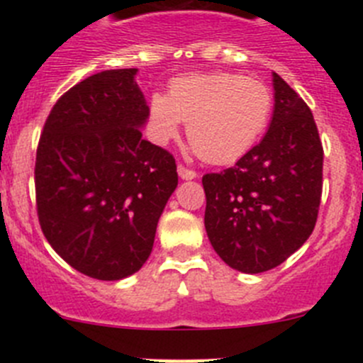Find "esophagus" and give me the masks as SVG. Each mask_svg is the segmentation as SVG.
Returning a JSON list of instances; mask_svg holds the SVG:
<instances>
[{
  "label": "esophagus",
  "instance_id": "34e87169",
  "mask_svg": "<svg viewBox=\"0 0 363 363\" xmlns=\"http://www.w3.org/2000/svg\"><path fill=\"white\" fill-rule=\"evenodd\" d=\"M177 172H179V177L186 179V181H191V179H196V175H199L195 170H191V168H186L184 164H179Z\"/></svg>",
  "mask_w": 363,
  "mask_h": 363
}]
</instances>
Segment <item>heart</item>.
<instances>
[{
  "label": "heart",
  "instance_id": "heart-1",
  "mask_svg": "<svg viewBox=\"0 0 363 363\" xmlns=\"http://www.w3.org/2000/svg\"><path fill=\"white\" fill-rule=\"evenodd\" d=\"M272 91L262 80L228 72L188 73L175 77L168 96L149 98L151 135L167 144L188 123V137L203 160L233 163L250 152L269 128Z\"/></svg>",
  "mask_w": 363,
  "mask_h": 363
}]
</instances>
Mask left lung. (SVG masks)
I'll use <instances>...</instances> for the list:
<instances>
[{
	"instance_id": "obj_1",
	"label": "left lung",
	"mask_w": 363,
	"mask_h": 363,
	"mask_svg": "<svg viewBox=\"0 0 363 363\" xmlns=\"http://www.w3.org/2000/svg\"><path fill=\"white\" fill-rule=\"evenodd\" d=\"M269 131L219 174H205V230L219 258L244 274L281 265L309 239L323 189V145L306 101L272 73Z\"/></svg>"
}]
</instances>
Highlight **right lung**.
<instances>
[{
  "instance_id": "obj_1",
  "label": "right lung",
  "mask_w": 363,
  "mask_h": 363,
  "mask_svg": "<svg viewBox=\"0 0 363 363\" xmlns=\"http://www.w3.org/2000/svg\"><path fill=\"white\" fill-rule=\"evenodd\" d=\"M137 68L105 69L67 91L36 149V211L52 250L84 276L142 269L177 188L174 156L142 138L147 104Z\"/></svg>"
}]
</instances>
